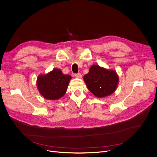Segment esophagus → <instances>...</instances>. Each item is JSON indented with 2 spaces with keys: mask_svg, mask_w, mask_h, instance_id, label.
Returning <instances> with one entry per match:
<instances>
[{
  "mask_svg": "<svg viewBox=\"0 0 157 157\" xmlns=\"http://www.w3.org/2000/svg\"><path fill=\"white\" fill-rule=\"evenodd\" d=\"M75 76H76L77 78H81L82 75H81V73H76V74H75Z\"/></svg>",
  "mask_w": 157,
  "mask_h": 157,
  "instance_id": "esophagus-1",
  "label": "esophagus"
}]
</instances>
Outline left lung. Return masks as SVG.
Returning <instances> with one entry per match:
<instances>
[{
    "label": "left lung",
    "mask_w": 157,
    "mask_h": 157,
    "mask_svg": "<svg viewBox=\"0 0 157 157\" xmlns=\"http://www.w3.org/2000/svg\"><path fill=\"white\" fill-rule=\"evenodd\" d=\"M84 80L94 96L103 98L115 92L118 83V76L115 71L108 70L98 65H93Z\"/></svg>",
    "instance_id": "obj_1"
}]
</instances>
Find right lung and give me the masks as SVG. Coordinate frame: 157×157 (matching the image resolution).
Listing matches in <instances>:
<instances>
[{"instance_id": "add662e5", "label": "right lung", "mask_w": 157, "mask_h": 157, "mask_svg": "<svg viewBox=\"0 0 157 157\" xmlns=\"http://www.w3.org/2000/svg\"><path fill=\"white\" fill-rule=\"evenodd\" d=\"M71 79V76L64 75L61 69L56 68L47 75L38 77L37 88L46 99L56 100L64 95Z\"/></svg>"}]
</instances>
